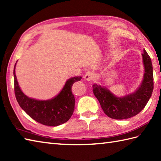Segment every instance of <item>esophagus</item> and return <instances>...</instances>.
Returning a JSON list of instances; mask_svg holds the SVG:
<instances>
[{"mask_svg":"<svg viewBox=\"0 0 161 161\" xmlns=\"http://www.w3.org/2000/svg\"><path fill=\"white\" fill-rule=\"evenodd\" d=\"M84 77L85 80H86L88 81H91L93 80L94 77V73L92 71L88 70L86 73H85V75H84Z\"/></svg>","mask_w":161,"mask_h":161,"instance_id":"1","label":"esophagus"}]
</instances>
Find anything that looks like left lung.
I'll return each mask as SVG.
<instances>
[{
  "instance_id": "obj_1",
  "label": "left lung",
  "mask_w": 161,
  "mask_h": 161,
  "mask_svg": "<svg viewBox=\"0 0 161 161\" xmlns=\"http://www.w3.org/2000/svg\"><path fill=\"white\" fill-rule=\"evenodd\" d=\"M142 58L145 66L144 79L134 93L124 97H117L107 88L94 84L93 93L108 117L115 119L130 118L138 114L147 104L153 89V67L151 58L145 49Z\"/></svg>"
}]
</instances>
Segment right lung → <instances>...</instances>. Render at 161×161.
<instances>
[{
    "label": "right lung",
    "instance_id": "add662e5",
    "mask_svg": "<svg viewBox=\"0 0 161 161\" xmlns=\"http://www.w3.org/2000/svg\"><path fill=\"white\" fill-rule=\"evenodd\" d=\"M14 68V93L20 107L35 121L46 126L62 125L70 118L75 109V100L72 93L73 84L81 80V77L69 79L59 94L49 100L40 101L29 98L20 89Z\"/></svg>",
    "mask_w": 161,
    "mask_h": 161
}]
</instances>
